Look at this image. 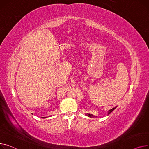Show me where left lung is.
I'll return each instance as SVG.
<instances>
[{"mask_svg": "<svg viewBox=\"0 0 149 149\" xmlns=\"http://www.w3.org/2000/svg\"><path fill=\"white\" fill-rule=\"evenodd\" d=\"M117 107V106H116V107H115L114 108H112L111 109L109 110V111H108V115H109L110 113H111L113 110H114ZM86 116H88V117H91V118H93V117H97V116H94V115L91 114V113H86Z\"/></svg>", "mask_w": 149, "mask_h": 149, "instance_id": "1", "label": "left lung"}]
</instances>
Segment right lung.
I'll return each mask as SVG.
<instances>
[{"instance_id": "obj_1", "label": "right lung", "mask_w": 149, "mask_h": 149, "mask_svg": "<svg viewBox=\"0 0 149 149\" xmlns=\"http://www.w3.org/2000/svg\"><path fill=\"white\" fill-rule=\"evenodd\" d=\"M49 117H51V116H49ZM47 117H42V118H47Z\"/></svg>"}]
</instances>
